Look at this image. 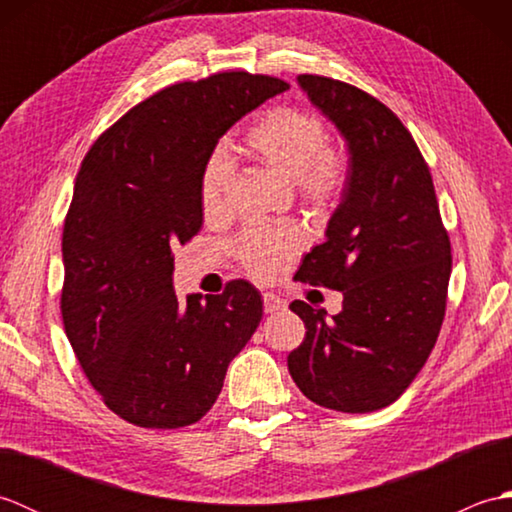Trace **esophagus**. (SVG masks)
I'll list each match as a JSON object with an SVG mask.
<instances>
[{"label": "esophagus", "mask_w": 512, "mask_h": 512, "mask_svg": "<svg viewBox=\"0 0 512 512\" xmlns=\"http://www.w3.org/2000/svg\"><path fill=\"white\" fill-rule=\"evenodd\" d=\"M286 308V301L273 295V292H264V312L266 314H273V312H279Z\"/></svg>", "instance_id": "34e87169"}]
</instances>
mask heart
I'll return each mask as SVG.
<instances>
[{"instance_id": "obj_1", "label": "heart", "mask_w": 512, "mask_h": 512, "mask_svg": "<svg viewBox=\"0 0 512 512\" xmlns=\"http://www.w3.org/2000/svg\"><path fill=\"white\" fill-rule=\"evenodd\" d=\"M246 149L259 165L279 173L295 187L299 200L312 209H330L339 202L347 182V160L341 149L328 145V129L310 112L297 107H273L248 129ZM231 165L224 151L204 162L198 184L204 217L224 209ZM303 246V233L295 224L248 228L239 237L235 253L257 279H273Z\"/></svg>"}]
</instances>
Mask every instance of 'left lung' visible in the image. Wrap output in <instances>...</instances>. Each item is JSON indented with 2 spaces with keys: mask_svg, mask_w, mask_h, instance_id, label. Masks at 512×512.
I'll return each instance as SVG.
<instances>
[{
  "mask_svg": "<svg viewBox=\"0 0 512 512\" xmlns=\"http://www.w3.org/2000/svg\"><path fill=\"white\" fill-rule=\"evenodd\" d=\"M308 99L339 127L350 169L325 242L297 279L343 292L332 319L306 301L290 310L306 339L288 354L303 396L343 413L383 409L402 396L438 341L447 308L451 242L416 140L372 94L301 74Z\"/></svg>",
  "mask_w": 512,
  "mask_h": 512,
  "instance_id": "1",
  "label": "left lung"
}]
</instances>
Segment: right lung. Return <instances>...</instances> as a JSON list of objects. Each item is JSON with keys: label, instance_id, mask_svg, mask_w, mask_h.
Masks as SVG:
<instances>
[{"label": "right lung", "instance_id": "1", "mask_svg": "<svg viewBox=\"0 0 512 512\" xmlns=\"http://www.w3.org/2000/svg\"><path fill=\"white\" fill-rule=\"evenodd\" d=\"M284 90L248 72L169 85L81 162L61 242L63 328L105 405L136 427L198 422L262 321V295L244 279L178 297L171 248L202 228L198 184L217 140Z\"/></svg>", "mask_w": 512, "mask_h": 512}]
</instances>
